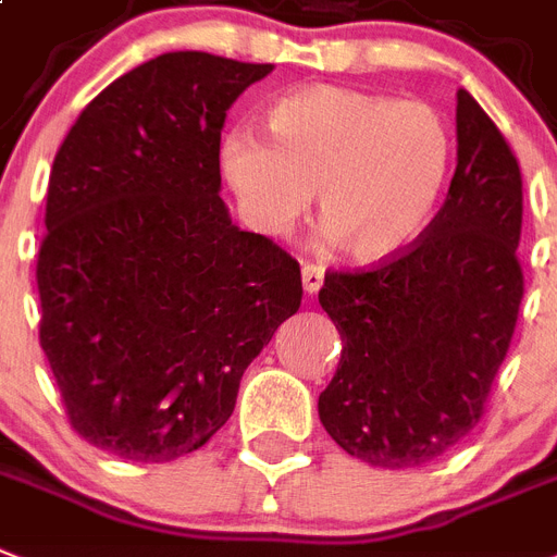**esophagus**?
<instances>
[{"instance_id": "1", "label": "esophagus", "mask_w": 557, "mask_h": 557, "mask_svg": "<svg viewBox=\"0 0 557 557\" xmlns=\"http://www.w3.org/2000/svg\"><path fill=\"white\" fill-rule=\"evenodd\" d=\"M323 286V269L320 265H302V288L306 294H318Z\"/></svg>"}]
</instances>
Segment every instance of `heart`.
Returning a JSON list of instances; mask_svg holds the SVG:
<instances>
[{"mask_svg": "<svg viewBox=\"0 0 557 557\" xmlns=\"http://www.w3.org/2000/svg\"><path fill=\"white\" fill-rule=\"evenodd\" d=\"M269 139L232 128L220 169L257 232L283 237L318 191L325 243L381 263L414 243L451 162L446 122L426 102L311 85L274 102Z\"/></svg>", "mask_w": 557, "mask_h": 557, "instance_id": "b5f03b06", "label": "heart"}]
</instances>
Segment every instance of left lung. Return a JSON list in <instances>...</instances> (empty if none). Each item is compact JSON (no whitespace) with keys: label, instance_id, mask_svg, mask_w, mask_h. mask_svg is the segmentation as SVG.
Segmentation results:
<instances>
[{"label":"left lung","instance_id":"8db88e82","mask_svg":"<svg viewBox=\"0 0 557 557\" xmlns=\"http://www.w3.org/2000/svg\"><path fill=\"white\" fill-rule=\"evenodd\" d=\"M521 216L512 148L460 88L458 169L435 220L400 255L329 271L320 288L343 351L318 411L351 458L423 467L478 426L521 309Z\"/></svg>","mask_w":557,"mask_h":557}]
</instances>
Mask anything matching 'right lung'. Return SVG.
<instances>
[{
	"mask_svg": "<svg viewBox=\"0 0 557 557\" xmlns=\"http://www.w3.org/2000/svg\"><path fill=\"white\" fill-rule=\"evenodd\" d=\"M271 67L162 53L90 99L53 157L39 343L74 432L114 458L206 446L300 309V263L220 197L225 111Z\"/></svg>",
	"mask_w": 557,
	"mask_h": 557,
	"instance_id": "1",
	"label": "right lung"
}]
</instances>
